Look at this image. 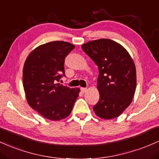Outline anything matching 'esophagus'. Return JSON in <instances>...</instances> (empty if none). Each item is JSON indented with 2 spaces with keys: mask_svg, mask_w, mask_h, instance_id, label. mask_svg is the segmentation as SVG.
<instances>
[{
  "mask_svg": "<svg viewBox=\"0 0 159 159\" xmlns=\"http://www.w3.org/2000/svg\"><path fill=\"white\" fill-rule=\"evenodd\" d=\"M80 90H81V92H83V93H85V92L87 91V89L86 88H83V87H82V88L80 89Z\"/></svg>",
  "mask_w": 159,
  "mask_h": 159,
  "instance_id": "obj_1",
  "label": "esophagus"
}]
</instances>
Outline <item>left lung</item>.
Instances as JSON below:
<instances>
[{
    "mask_svg": "<svg viewBox=\"0 0 159 159\" xmlns=\"http://www.w3.org/2000/svg\"><path fill=\"white\" fill-rule=\"evenodd\" d=\"M82 49L98 67L100 98L93 107L98 116H119L131 104L137 85L136 67L128 51L109 39L89 41Z\"/></svg>",
    "mask_w": 159,
    "mask_h": 159,
    "instance_id": "obj_1",
    "label": "left lung"
}]
</instances>
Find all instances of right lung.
<instances>
[{"label": "right lung", "mask_w": 159, "mask_h": 159, "mask_svg": "<svg viewBox=\"0 0 159 159\" xmlns=\"http://www.w3.org/2000/svg\"><path fill=\"white\" fill-rule=\"evenodd\" d=\"M75 46L52 41L39 46L26 58L23 87L27 101L41 116L53 121L65 119L72 111L80 89L57 83L65 75V59Z\"/></svg>", "instance_id": "1"}]
</instances>
